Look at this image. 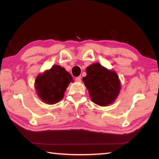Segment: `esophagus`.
Segmentation results:
<instances>
[{"label": "esophagus", "instance_id": "1", "mask_svg": "<svg viewBox=\"0 0 159 159\" xmlns=\"http://www.w3.org/2000/svg\"><path fill=\"white\" fill-rule=\"evenodd\" d=\"M76 82H80V81H81V77H80V76L76 77Z\"/></svg>", "mask_w": 159, "mask_h": 159}]
</instances>
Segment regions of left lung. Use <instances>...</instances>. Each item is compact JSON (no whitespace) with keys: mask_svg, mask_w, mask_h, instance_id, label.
<instances>
[{"mask_svg":"<svg viewBox=\"0 0 159 159\" xmlns=\"http://www.w3.org/2000/svg\"><path fill=\"white\" fill-rule=\"evenodd\" d=\"M86 74L82 80L91 100L101 107L114 103L121 88L116 72L107 69L99 63H94L87 67Z\"/></svg>","mask_w":159,"mask_h":159,"instance_id":"1","label":"left lung"}]
</instances>
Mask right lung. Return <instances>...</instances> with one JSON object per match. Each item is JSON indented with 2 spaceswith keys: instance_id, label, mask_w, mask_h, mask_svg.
<instances>
[{
  "instance_id": "1",
  "label": "right lung",
  "mask_w": 159,
  "mask_h": 159,
  "mask_svg": "<svg viewBox=\"0 0 159 159\" xmlns=\"http://www.w3.org/2000/svg\"><path fill=\"white\" fill-rule=\"evenodd\" d=\"M73 78L65 69L53 65L50 69L39 74L35 80V89L37 95L48 104L57 103L64 98L69 83Z\"/></svg>"
}]
</instances>
